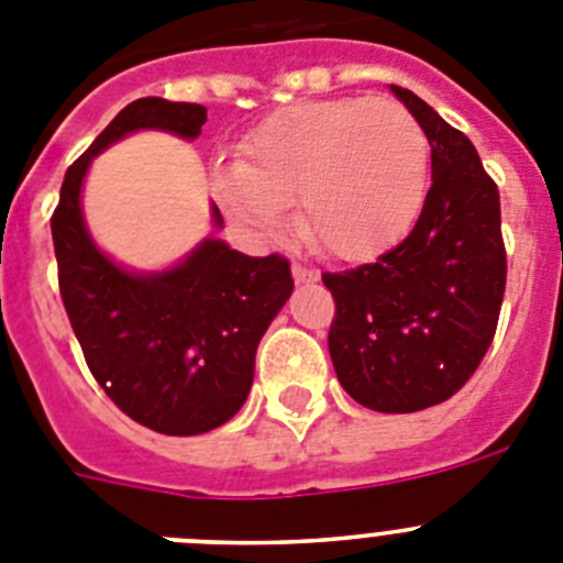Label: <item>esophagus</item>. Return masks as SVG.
Wrapping results in <instances>:
<instances>
[{"mask_svg":"<svg viewBox=\"0 0 563 563\" xmlns=\"http://www.w3.org/2000/svg\"><path fill=\"white\" fill-rule=\"evenodd\" d=\"M292 278H296L298 285H310V282H318V271L305 265H292Z\"/></svg>","mask_w":563,"mask_h":563,"instance_id":"obj_1","label":"esophagus"}]
</instances>
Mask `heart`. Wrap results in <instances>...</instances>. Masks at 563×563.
Listing matches in <instances>:
<instances>
[{
	"instance_id": "b5f03b06",
	"label": "heart",
	"mask_w": 563,
	"mask_h": 563,
	"mask_svg": "<svg viewBox=\"0 0 563 563\" xmlns=\"http://www.w3.org/2000/svg\"><path fill=\"white\" fill-rule=\"evenodd\" d=\"M429 137L397 101L338 98L267 114L239 146L236 166L213 177L233 222L273 236L298 202V231L316 251L369 258L420 211Z\"/></svg>"
}]
</instances>
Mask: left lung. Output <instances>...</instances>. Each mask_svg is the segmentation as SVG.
I'll use <instances>...</instances> for the list:
<instances>
[{
	"label": "left lung",
	"mask_w": 563,
	"mask_h": 563,
	"mask_svg": "<svg viewBox=\"0 0 563 563\" xmlns=\"http://www.w3.org/2000/svg\"><path fill=\"white\" fill-rule=\"evenodd\" d=\"M431 143V188L415 228L372 265L324 273L335 298L330 357L346 395L411 415L465 386L494 341L505 298L499 188L474 143L391 84Z\"/></svg>",
	"instance_id": "obj_1"
}]
</instances>
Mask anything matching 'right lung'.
Segmentation results:
<instances>
[{"instance_id": "1", "label": "right lung", "mask_w": 563, "mask_h": 563, "mask_svg": "<svg viewBox=\"0 0 563 563\" xmlns=\"http://www.w3.org/2000/svg\"><path fill=\"white\" fill-rule=\"evenodd\" d=\"M200 103L137 98L64 174L53 245L64 310L89 372L121 411L168 437L220 429L245 406L256 350L292 292L290 262L245 256L208 233L180 262L134 271L109 256L84 220V180L98 154L134 132L197 141ZM220 231V208L211 202Z\"/></svg>"}]
</instances>
